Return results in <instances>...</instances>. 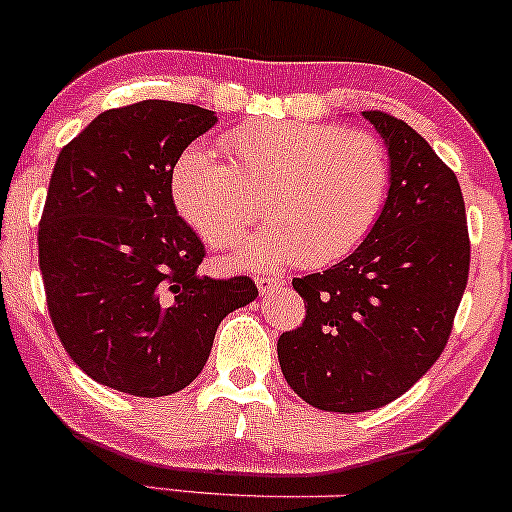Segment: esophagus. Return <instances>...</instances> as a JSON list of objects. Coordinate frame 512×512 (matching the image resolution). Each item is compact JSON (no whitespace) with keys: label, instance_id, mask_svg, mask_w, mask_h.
<instances>
[{"label":"esophagus","instance_id":"34e87169","mask_svg":"<svg viewBox=\"0 0 512 512\" xmlns=\"http://www.w3.org/2000/svg\"><path fill=\"white\" fill-rule=\"evenodd\" d=\"M255 284H257V289H260V293H272L276 289H281L286 281H284V276H279V274H257Z\"/></svg>","mask_w":512,"mask_h":512}]
</instances>
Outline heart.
I'll use <instances>...</instances> for the list:
<instances>
[{
    "mask_svg": "<svg viewBox=\"0 0 512 512\" xmlns=\"http://www.w3.org/2000/svg\"><path fill=\"white\" fill-rule=\"evenodd\" d=\"M219 149L226 161L199 146L178 158L175 207L204 243L226 250L248 236L264 204L269 223L240 252L252 267L342 260L383 211L390 158L363 129L248 122L223 132Z\"/></svg>",
    "mask_w": 512,
    "mask_h": 512,
    "instance_id": "1",
    "label": "heart"
}]
</instances>
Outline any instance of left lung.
<instances>
[{"label": "left lung", "instance_id": "obj_1", "mask_svg": "<svg viewBox=\"0 0 512 512\" xmlns=\"http://www.w3.org/2000/svg\"><path fill=\"white\" fill-rule=\"evenodd\" d=\"M363 115L390 151L383 214L349 257L293 279L303 325L276 344L291 390L342 414L385 407L438 361L469 276L455 173L404 120L383 110Z\"/></svg>", "mask_w": 512, "mask_h": 512}]
</instances>
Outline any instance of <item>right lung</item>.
<instances>
[{"label":"right lung","mask_w":512,"mask_h":512,"mask_svg":"<svg viewBox=\"0 0 512 512\" xmlns=\"http://www.w3.org/2000/svg\"><path fill=\"white\" fill-rule=\"evenodd\" d=\"M214 122L190 103L122 105L52 168L38 228L50 320L76 366L127 395L190 385L223 317L257 296L250 276L197 272L207 250L173 202L175 163Z\"/></svg>","instance_id":"obj_1"}]
</instances>
